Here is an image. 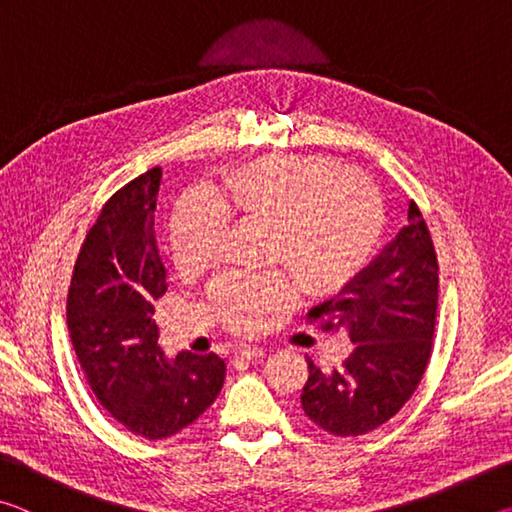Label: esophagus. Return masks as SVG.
Returning a JSON list of instances; mask_svg holds the SVG:
<instances>
[{
  "label": "esophagus",
  "mask_w": 512,
  "mask_h": 512,
  "mask_svg": "<svg viewBox=\"0 0 512 512\" xmlns=\"http://www.w3.org/2000/svg\"><path fill=\"white\" fill-rule=\"evenodd\" d=\"M259 357H264L262 348H255V345H241V348L235 350V357H232V361H235V363L253 361V359H259Z\"/></svg>",
  "instance_id": "esophagus-1"
}]
</instances>
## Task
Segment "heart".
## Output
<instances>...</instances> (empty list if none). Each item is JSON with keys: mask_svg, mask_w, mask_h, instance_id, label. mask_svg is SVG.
Listing matches in <instances>:
<instances>
[{"mask_svg": "<svg viewBox=\"0 0 512 512\" xmlns=\"http://www.w3.org/2000/svg\"><path fill=\"white\" fill-rule=\"evenodd\" d=\"M228 216L268 228V259L289 266L314 296L350 284L384 232V201L370 180L323 155H266L232 171L214 196L194 192L176 205L169 241L180 271L212 262ZM212 300L230 325L250 329L289 307L296 284L280 271L225 273L214 282Z\"/></svg>", "mask_w": 512, "mask_h": 512, "instance_id": "heart-1", "label": "heart"}]
</instances>
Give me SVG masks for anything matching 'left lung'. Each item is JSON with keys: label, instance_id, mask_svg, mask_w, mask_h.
<instances>
[{"label": "left lung", "instance_id": "left-lung-1", "mask_svg": "<svg viewBox=\"0 0 512 512\" xmlns=\"http://www.w3.org/2000/svg\"><path fill=\"white\" fill-rule=\"evenodd\" d=\"M438 309V259L418 205L409 223L350 284L309 311L325 332H345L354 350L341 368L309 363L300 402L334 436H363L409 402L431 357Z\"/></svg>", "mask_w": 512, "mask_h": 512}]
</instances>
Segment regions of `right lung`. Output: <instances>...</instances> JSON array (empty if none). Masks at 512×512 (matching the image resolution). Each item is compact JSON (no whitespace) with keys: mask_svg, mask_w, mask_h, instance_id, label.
Masks as SVG:
<instances>
[{"mask_svg":"<svg viewBox=\"0 0 512 512\" xmlns=\"http://www.w3.org/2000/svg\"><path fill=\"white\" fill-rule=\"evenodd\" d=\"M162 169L131 180L103 205L85 237L67 293V329L92 393L119 424L162 440L205 413L225 379L219 354L158 345L153 300L167 291L155 241Z\"/></svg>","mask_w":512,"mask_h":512,"instance_id":"add662e5","label":"right lung"}]
</instances>
